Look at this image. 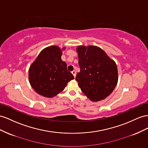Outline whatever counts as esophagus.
<instances>
[{"instance_id":"1","label":"esophagus","mask_w":148,"mask_h":148,"mask_svg":"<svg viewBox=\"0 0 148 148\" xmlns=\"http://www.w3.org/2000/svg\"><path fill=\"white\" fill-rule=\"evenodd\" d=\"M72 74H73V75H74V77H75V75H76V72H75V71H72Z\"/></svg>"}]
</instances>
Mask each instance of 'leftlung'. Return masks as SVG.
<instances>
[{
    "instance_id": "1",
    "label": "left lung",
    "mask_w": 148,
    "mask_h": 148,
    "mask_svg": "<svg viewBox=\"0 0 148 148\" xmlns=\"http://www.w3.org/2000/svg\"><path fill=\"white\" fill-rule=\"evenodd\" d=\"M80 72L75 77L82 92L92 101H99L109 96L118 80L115 62L99 47L79 46Z\"/></svg>"
}]
</instances>
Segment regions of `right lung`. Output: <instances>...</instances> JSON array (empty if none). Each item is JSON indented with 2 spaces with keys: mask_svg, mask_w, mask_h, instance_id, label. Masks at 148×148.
<instances>
[{
  "mask_svg": "<svg viewBox=\"0 0 148 148\" xmlns=\"http://www.w3.org/2000/svg\"><path fill=\"white\" fill-rule=\"evenodd\" d=\"M65 49V48H63ZM62 50L52 45L44 49L29 70L30 84L35 91L45 97L58 95L74 79L61 59Z\"/></svg>",
  "mask_w": 148,
  "mask_h": 148,
  "instance_id": "obj_1",
  "label": "right lung"
}]
</instances>
